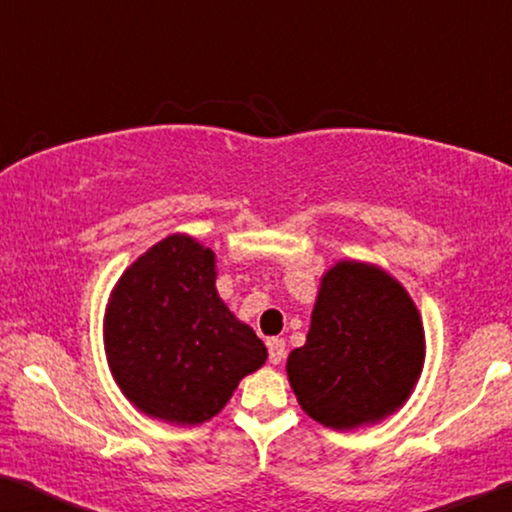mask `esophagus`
Here are the masks:
<instances>
[{
    "label": "esophagus",
    "mask_w": 512,
    "mask_h": 512,
    "mask_svg": "<svg viewBox=\"0 0 512 512\" xmlns=\"http://www.w3.org/2000/svg\"><path fill=\"white\" fill-rule=\"evenodd\" d=\"M285 340L282 338H271L269 340V361L273 363V365H278V363H282V358H285Z\"/></svg>",
    "instance_id": "esophagus-1"
}]
</instances>
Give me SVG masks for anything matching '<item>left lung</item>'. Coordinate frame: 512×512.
<instances>
[{"label":"left lung","mask_w":512,"mask_h":512,"mask_svg":"<svg viewBox=\"0 0 512 512\" xmlns=\"http://www.w3.org/2000/svg\"><path fill=\"white\" fill-rule=\"evenodd\" d=\"M425 361L416 303L375 264L345 259L322 276L310 331L287 358L301 409L333 430L384 421L414 391Z\"/></svg>","instance_id":"8db88e82"}]
</instances>
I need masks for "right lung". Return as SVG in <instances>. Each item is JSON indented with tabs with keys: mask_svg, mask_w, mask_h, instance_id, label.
Listing matches in <instances>:
<instances>
[{
	"mask_svg": "<svg viewBox=\"0 0 512 512\" xmlns=\"http://www.w3.org/2000/svg\"><path fill=\"white\" fill-rule=\"evenodd\" d=\"M103 338L121 393L177 425L220 414L269 356L218 296L213 250L188 234H170L128 266L105 308Z\"/></svg>",
	"mask_w": 512,
	"mask_h": 512,
	"instance_id": "1",
	"label": "right lung"
}]
</instances>
